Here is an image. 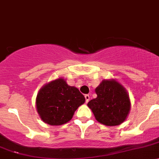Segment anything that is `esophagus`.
I'll list each match as a JSON object with an SVG mask.
<instances>
[{
    "mask_svg": "<svg viewBox=\"0 0 159 159\" xmlns=\"http://www.w3.org/2000/svg\"><path fill=\"white\" fill-rule=\"evenodd\" d=\"M84 97H85V99H86V103H87V102L89 101V100H90V95L86 94Z\"/></svg>",
    "mask_w": 159,
    "mask_h": 159,
    "instance_id": "1",
    "label": "esophagus"
}]
</instances>
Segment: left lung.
Instances as JSON below:
<instances>
[{
  "mask_svg": "<svg viewBox=\"0 0 159 159\" xmlns=\"http://www.w3.org/2000/svg\"><path fill=\"white\" fill-rule=\"evenodd\" d=\"M97 97L87 105L97 120L105 126H117L125 121L130 109L127 92L115 80H104L95 90Z\"/></svg>",
  "mask_w": 159,
  "mask_h": 159,
  "instance_id": "8db88e82",
  "label": "left lung"
}]
</instances>
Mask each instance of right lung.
<instances>
[{
    "label": "right lung",
    "instance_id": "add662e5",
    "mask_svg": "<svg viewBox=\"0 0 159 159\" xmlns=\"http://www.w3.org/2000/svg\"><path fill=\"white\" fill-rule=\"evenodd\" d=\"M84 102L85 98L80 90L61 78L45 85L36 100L40 118L51 126H60L71 120L75 110Z\"/></svg>",
    "mask_w": 159,
    "mask_h": 159
}]
</instances>
